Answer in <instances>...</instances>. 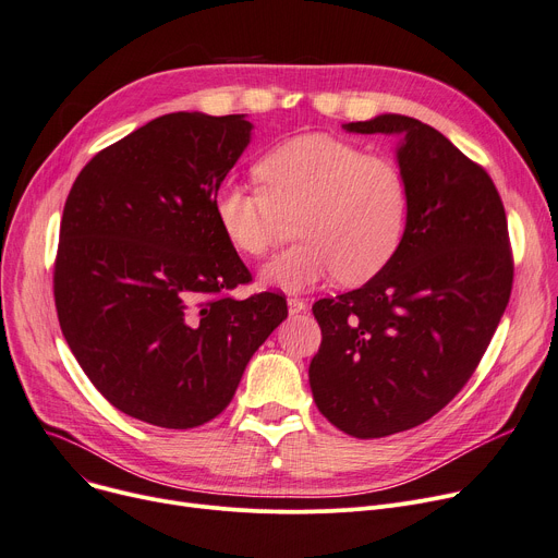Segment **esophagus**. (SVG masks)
<instances>
[{"mask_svg":"<svg viewBox=\"0 0 558 558\" xmlns=\"http://www.w3.org/2000/svg\"><path fill=\"white\" fill-rule=\"evenodd\" d=\"M287 305H289V312H291V314H299V312L307 310V303H305L303 299H299V295H289Z\"/></svg>","mask_w":558,"mask_h":558,"instance_id":"1","label":"esophagus"}]
</instances>
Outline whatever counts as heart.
<instances>
[{"instance_id": "heart-1", "label": "heart", "mask_w": 558, "mask_h": 558, "mask_svg": "<svg viewBox=\"0 0 558 558\" xmlns=\"http://www.w3.org/2000/svg\"><path fill=\"white\" fill-rule=\"evenodd\" d=\"M259 189L219 185L213 217L242 257H265L278 242L282 217H293L301 242L278 255L265 280L310 289L331 276L359 284L377 276L397 253L408 221L401 168L329 134L289 138L255 163Z\"/></svg>"}]
</instances>
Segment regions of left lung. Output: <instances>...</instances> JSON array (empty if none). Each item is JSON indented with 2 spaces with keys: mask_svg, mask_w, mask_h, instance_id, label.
<instances>
[{
  "mask_svg": "<svg viewBox=\"0 0 558 558\" xmlns=\"http://www.w3.org/2000/svg\"><path fill=\"white\" fill-rule=\"evenodd\" d=\"M343 128L403 134L397 159L411 199L390 263L312 307L323 333L310 363L318 411L373 439L424 424L466 386L509 303L513 255L492 177L447 136L401 114Z\"/></svg>",
  "mask_w": 558,
  "mask_h": 558,
  "instance_id": "obj_1",
  "label": "left lung"
}]
</instances>
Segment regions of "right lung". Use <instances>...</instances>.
Returning <instances> with one entry per match:
<instances>
[{
    "mask_svg": "<svg viewBox=\"0 0 558 558\" xmlns=\"http://www.w3.org/2000/svg\"><path fill=\"white\" fill-rule=\"evenodd\" d=\"M248 134L242 114L172 111L107 145L71 185L53 263L58 320L96 390L134 420L210 422L287 318L280 293L231 299L251 271L213 217Z\"/></svg>",
    "mask_w": 558,
    "mask_h": 558,
    "instance_id": "add662e5",
    "label": "right lung"
}]
</instances>
